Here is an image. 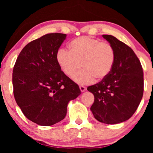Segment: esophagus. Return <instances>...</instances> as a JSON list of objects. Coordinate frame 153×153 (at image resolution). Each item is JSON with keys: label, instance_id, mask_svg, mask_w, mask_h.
I'll return each instance as SVG.
<instances>
[{"label": "esophagus", "instance_id": "esophagus-1", "mask_svg": "<svg viewBox=\"0 0 153 153\" xmlns=\"http://www.w3.org/2000/svg\"><path fill=\"white\" fill-rule=\"evenodd\" d=\"M80 90L81 92H84V91L86 90V88L85 86H82V85H80Z\"/></svg>", "mask_w": 153, "mask_h": 153}]
</instances>
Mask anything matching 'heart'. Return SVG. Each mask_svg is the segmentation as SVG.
<instances>
[{"label": "heart", "mask_w": 153, "mask_h": 153, "mask_svg": "<svg viewBox=\"0 0 153 153\" xmlns=\"http://www.w3.org/2000/svg\"><path fill=\"white\" fill-rule=\"evenodd\" d=\"M69 47L70 50L57 51L56 59L61 71L69 77L78 73L82 65L83 71L73 78L78 83H91L95 78L103 80L111 72L116 54L110 44L85 36L72 40Z\"/></svg>", "instance_id": "1"}]
</instances>
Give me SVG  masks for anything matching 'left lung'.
I'll list each match as a JSON object with an SVG mask.
<instances>
[{
    "mask_svg": "<svg viewBox=\"0 0 153 153\" xmlns=\"http://www.w3.org/2000/svg\"><path fill=\"white\" fill-rule=\"evenodd\" d=\"M103 37L114 49L115 62L110 74L99 83L88 87L94 95L91 111L100 122L115 124L134 114L143 96V71L129 47L111 35Z\"/></svg>",
    "mask_w": 153,
    "mask_h": 153,
    "instance_id": "8db88e82",
    "label": "left lung"
}]
</instances>
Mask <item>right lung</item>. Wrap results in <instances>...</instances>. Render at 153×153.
Returning <instances> with one entry per match:
<instances>
[{"instance_id":"1","label":"right lung","mask_w":153,"mask_h":153,"mask_svg":"<svg viewBox=\"0 0 153 153\" xmlns=\"http://www.w3.org/2000/svg\"><path fill=\"white\" fill-rule=\"evenodd\" d=\"M65 38V34L52 33L31 42L23 48L13 67L16 103L26 118L40 126L62 121L68 103L81 94L56 59Z\"/></svg>"}]
</instances>
